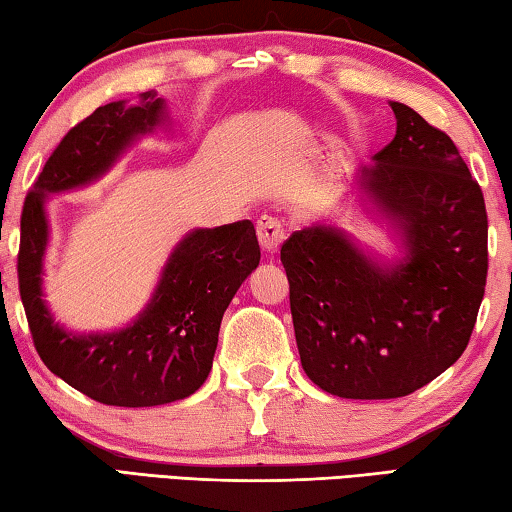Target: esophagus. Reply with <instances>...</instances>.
Here are the masks:
<instances>
[{"label": "esophagus", "mask_w": 512, "mask_h": 512, "mask_svg": "<svg viewBox=\"0 0 512 512\" xmlns=\"http://www.w3.org/2000/svg\"><path fill=\"white\" fill-rule=\"evenodd\" d=\"M287 237V230H284V223L277 219V216H259L257 221V239L259 246H262L266 253H275L280 244Z\"/></svg>", "instance_id": "1"}]
</instances>
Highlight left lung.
Listing matches in <instances>:
<instances>
[{"instance_id":"1","label":"left lung","mask_w":512,"mask_h":512,"mask_svg":"<svg viewBox=\"0 0 512 512\" xmlns=\"http://www.w3.org/2000/svg\"><path fill=\"white\" fill-rule=\"evenodd\" d=\"M397 133L361 180L402 230L406 259L372 262L343 232L311 225L280 259L302 368L348 400H393L465 352L488 277L483 192L452 137L391 101Z\"/></svg>"}]
</instances>
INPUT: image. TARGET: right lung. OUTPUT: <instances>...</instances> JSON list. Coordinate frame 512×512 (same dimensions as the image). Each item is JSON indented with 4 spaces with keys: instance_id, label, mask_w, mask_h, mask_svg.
I'll list each match as a JSON object with an SVG mask.
<instances>
[{
    "instance_id": "1",
    "label": "right lung",
    "mask_w": 512,
    "mask_h": 512,
    "mask_svg": "<svg viewBox=\"0 0 512 512\" xmlns=\"http://www.w3.org/2000/svg\"><path fill=\"white\" fill-rule=\"evenodd\" d=\"M162 117L155 92H144L140 106L115 101L94 110L49 155L20 216L17 282L33 345L54 375L108 406H158L196 393L212 370L223 311L262 257L250 221L194 230L173 250L151 305L131 327L74 336L54 323L40 289L47 194L99 178Z\"/></svg>"
}]
</instances>
